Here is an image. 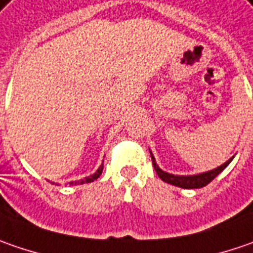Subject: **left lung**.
<instances>
[{
    "mask_svg": "<svg viewBox=\"0 0 253 253\" xmlns=\"http://www.w3.org/2000/svg\"><path fill=\"white\" fill-rule=\"evenodd\" d=\"M148 150H150V148H148ZM150 156H151V161H153V167H154L157 175H159L163 181L172 184V185H175V187L188 188V190H190V188H201V187H205L207 184H210L218 174H221L222 171L225 170L226 166H228V164L232 161V159H234V157L229 159L226 163H224L222 166L216 167L214 170L207 171V172H201V174H197V175H174V174H169V172H166V171H163L160 169L159 166H157V163H156V159H154L153 153H151V150H150Z\"/></svg>",
    "mask_w": 253,
    "mask_h": 253,
    "instance_id": "obj_1",
    "label": "left lung"
}]
</instances>
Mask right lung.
Here are the masks:
<instances>
[{
    "label": "right lung",
    "instance_id": "obj_1",
    "mask_svg": "<svg viewBox=\"0 0 253 253\" xmlns=\"http://www.w3.org/2000/svg\"><path fill=\"white\" fill-rule=\"evenodd\" d=\"M102 171H103V163H102V166H100V167L97 169V171H96L94 174H92V175H89V177H84V178H83V180H81V181H75V182L71 181V182H69V184H71V185H76V184H84V182H92V181H94V180H97V178H99V177L102 175ZM52 184H53V182H52Z\"/></svg>",
    "mask_w": 253,
    "mask_h": 253
}]
</instances>
